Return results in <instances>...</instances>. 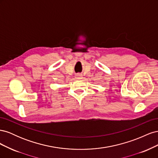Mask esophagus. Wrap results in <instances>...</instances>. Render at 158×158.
I'll return each mask as SVG.
<instances>
[{
	"mask_svg": "<svg viewBox=\"0 0 158 158\" xmlns=\"http://www.w3.org/2000/svg\"><path fill=\"white\" fill-rule=\"evenodd\" d=\"M76 78L77 79H82V74H77L76 76Z\"/></svg>",
	"mask_w": 158,
	"mask_h": 158,
	"instance_id": "obj_1",
	"label": "esophagus"
}]
</instances>
